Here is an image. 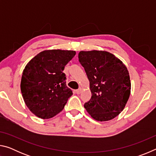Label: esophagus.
<instances>
[{"instance_id": "obj_1", "label": "esophagus", "mask_w": 156, "mask_h": 156, "mask_svg": "<svg viewBox=\"0 0 156 156\" xmlns=\"http://www.w3.org/2000/svg\"><path fill=\"white\" fill-rule=\"evenodd\" d=\"M82 92V89L81 88H79L77 90H76V93L77 94H80Z\"/></svg>"}]
</instances>
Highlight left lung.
I'll use <instances>...</instances> for the list:
<instances>
[{"mask_svg":"<svg viewBox=\"0 0 156 156\" xmlns=\"http://www.w3.org/2000/svg\"><path fill=\"white\" fill-rule=\"evenodd\" d=\"M78 58L88 77L92 95L84 108L97 121L113 119L125 107L131 94L127 68L106 51H81Z\"/></svg>","mask_w":156,"mask_h":156,"instance_id":"obj_1","label":"left lung"}]
</instances>
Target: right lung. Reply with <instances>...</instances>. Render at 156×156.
Here are the masks:
<instances>
[{"label": "right lung", "instance_id": "obj_1", "mask_svg": "<svg viewBox=\"0 0 156 156\" xmlns=\"http://www.w3.org/2000/svg\"><path fill=\"white\" fill-rule=\"evenodd\" d=\"M75 55L72 50H44L25 66L21 78V93L28 109L37 117H54L73 95L66 84L63 70Z\"/></svg>", "mask_w": 156, "mask_h": 156}]
</instances>
